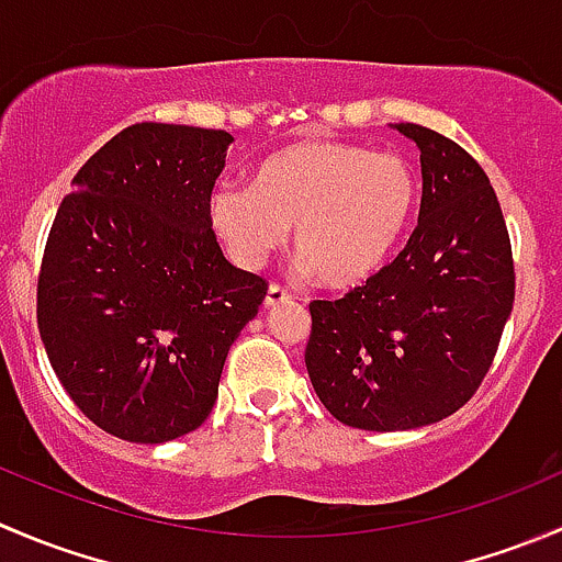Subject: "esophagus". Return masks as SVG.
<instances>
[{
  "instance_id": "esophagus-1",
  "label": "esophagus",
  "mask_w": 562,
  "mask_h": 562,
  "mask_svg": "<svg viewBox=\"0 0 562 562\" xmlns=\"http://www.w3.org/2000/svg\"><path fill=\"white\" fill-rule=\"evenodd\" d=\"M288 299H291V293L282 285H277V282H271L269 291H266V307H277V304L288 302Z\"/></svg>"
}]
</instances>
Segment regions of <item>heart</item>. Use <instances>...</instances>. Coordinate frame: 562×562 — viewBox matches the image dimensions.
Returning <instances> with one entry per match:
<instances>
[{
  "mask_svg": "<svg viewBox=\"0 0 562 562\" xmlns=\"http://www.w3.org/2000/svg\"><path fill=\"white\" fill-rule=\"evenodd\" d=\"M417 203V181L401 156L331 139L271 154L249 183H220L211 227L241 269H260L293 227L304 271L331 288L373 277L401 241Z\"/></svg>",
  "mask_w": 562,
  "mask_h": 562,
  "instance_id": "heart-1",
  "label": "heart"
}]
</instances>
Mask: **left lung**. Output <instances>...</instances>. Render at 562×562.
<instances>
[{"mask_svg": "<svg viewBox=\"0 0 562 562\" xmlns=\"http://www.w3.org/2000/svg\"><path fill=\"white\" fill-rule=\"evenodd\" d=\"M395 128L419 148L417 227L364 285L310 302L304 351L321 403L362 431L459 412L492 368L516 296L508 227L483 167L439 131Z\"/></svg>", "mask_w": 562, "mask_h": 562, "instance_id": "left-lung-1", "label": "left lung"}]
</instances>
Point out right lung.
Here are the masks:
<instances>
[{
	"label": "right lung",
	"instance_id": "obj_1",
	"mask_svg": "<svg viewBox=\"0 0 562 562\" xmlns=\"http://www.w3.org/2000/svg\"><path fill=\"white\" fill-rule=\"evenodd\" d=\"M233 136L136 123L85 161L37 274V329L59 384L125 442L161 445L209 419L225 357L269 282L236 269L209 203Z\"/></svg>",
	"mask_w": 562,
	"mask_h": 562
}]
</instances>
